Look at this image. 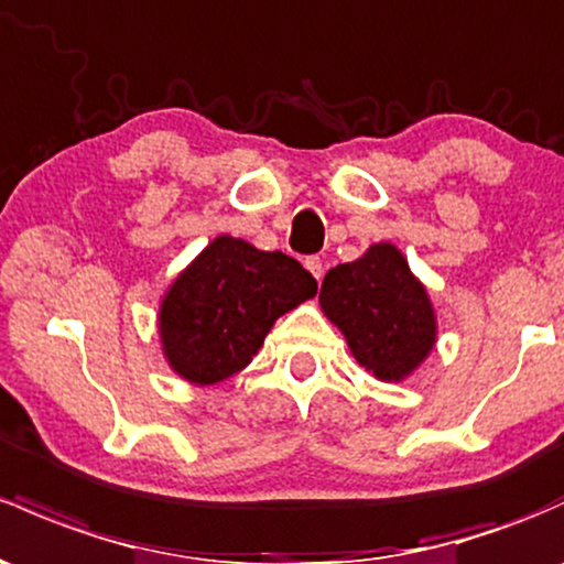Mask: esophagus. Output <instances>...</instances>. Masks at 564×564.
<instances>
[{
  "label": "esophagus",
  "instance_id": "34e87169",
  "mask_svg": "<svg viewBox=\"0 0 564 564\" xmlns=\"http://www.w3.org/2000/svg\"><path fill=\"white\" fill-rule=\"evenodd\" d=\"M305 267H307V272H311L313 278H316V281H322V275H324V262L318 257H307L305 259Z\"/></svg>",
  "mask_w": 564,
  "mask_h": 564
}]
</instances>
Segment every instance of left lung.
I'll list each match as a JSON object with an SVG mask.
<instances>
[{"label": "left lung", "mask_w": 564, "mask_h": 564, "mask_svg": "<svg viewBox=\"0 0 564 564\" xmlns=\"http://www.w3.org/2000/svg\"><path fill=\"white\" fill-rule=\"evenodd\" d=\"M318 302L354 359L378 381H405L437 343L426 286L391 242H376L354 262L332 267Z\"/></svg>", "instance_id": "8db88e82"}]
</instances>
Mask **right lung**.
<instances>
[{
  "instance_id": "1",
  "label": "right lung",
  "mask_w": 564,
  "mask_h": 564,
  "mask_svg": "<svg viewBox=\"0 0 564 564\" xmlns=\"http://www.w3.org/2000/svg\"><path fill=\"white\" fill-rule=\"evenodd\" d=\"M316 297V278L281 251H259L218 235L159 305V337L167 365L197 387L240 372L283 313Z\"/></svg>"
}]
</instances>
